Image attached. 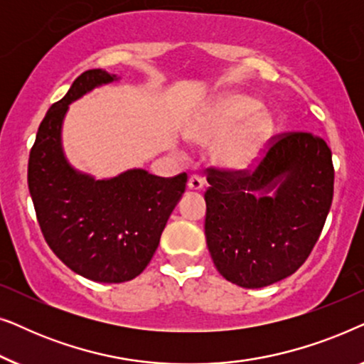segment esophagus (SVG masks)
<instances>
[{
  "mask_svg": "<svg viewBox=\"0 0 364 364\" xmlns=\"http://www.w3.org/2000/svg\"><path fill=\"white\" fill-rule=\"evenodd\" d=\"M203 187V177L198 176V173H192L191 178H188V188L191 191H200Z\"/></svg>",
  "mask_w": 364,
  "mask_h": 364,
  "instance_id": "esophagus-1",
  "label": "esophagus"
}]
</instances>
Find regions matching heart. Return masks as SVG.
Instances as JSON below:
<instances>
[{
  "label": "heart",
  "mask_w": 364,
  "mask_h": 364,
  "mask_svg": "<svg viewBox=\"0 0 364 364\" xmlns=\"http://www.w3.org/2000/svg\"><path fill=\"white\" fill-rule=\"evenodd\" d=\"M260 102L243 94H227L215 101L207 112L203 122L198 126L196 137L202 142L218 141L228 136L233 129L243 124L233 137L220 149L218 159L232 168H247L255 161L263 144L273 132V122L267 114H257Z\"/></svg>",
  "instance_id": "heart-1"
}]
</instances>
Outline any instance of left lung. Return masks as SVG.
Listing matches in <instances>:
<instances>
[{
    "label": "left lung",
    "instance_id": "obj_1",
    "mask_svg": "<svg viewBox=\"0 0 364 364\" xmlns=\"http://www.w3.org/2000/svg\"><path fill=\"white\" fill-rule=\"evenodd\" d=\"M263 152L252 171L207 168L208 252L220 275L243 288L295 273L320 238L333 200L335 168L323 139L282 132Z\"/></svg>",
    "mask_w": 364,
    "mask_h": 364
}]
</instances>
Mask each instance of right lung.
<instances>
[{
	"mask_svg": "<svg viewBox=\"0 0 364 364\" xmlns=\"http://www.w3.org/2000/svg\"><path fill=\"white\" fill-rule=\"evenodd\" d=\"M114 79L101 69L77 76L39 124L28 162V187L44 240L64 265L99 283L141 275L187 183L186 172L157 177L142 168L94 181L69 166L61 147L68 106Z\"/></svg>",
	"mask_w": 364,
	"mask_h": 364,
	"instance_id": "1",
	"label": "right lung"
}]
</instances>
